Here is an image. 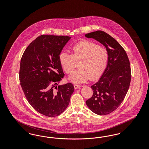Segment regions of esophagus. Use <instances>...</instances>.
Returning <instances> with one entry per match:
<instances>
[{
    "instance_id": "34e87169",
    "label": "esophagus",
    "mask_w": 149,
    "mask_h": 149,
    "mask_svg": "<svg viewBox=\"0 0 149 149\" xmlns=\"http://www.w3.org/2000/svg\"><path fill=\"white\" fill-rule=\"evenodd\" d=\"M74 88H75V89H78V88H79L81 87L80 85H78V84H74Z\"/></svg>"
}]
</instances>
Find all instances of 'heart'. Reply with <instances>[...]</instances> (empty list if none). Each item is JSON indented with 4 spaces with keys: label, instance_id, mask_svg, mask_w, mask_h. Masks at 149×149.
Segmentation results:
<instances>
[{
    "label": "heart",
    "instance_id": "obj_1",
    "mask_svg": "<svg viewBox=\"0 0 149 149\" xmlns=\"http://www.w3.org/2000/svg\"><path fill=\"white\" fill-rule=\"evenodd\" d=\"M72 55L62 51L58 56L59 62L63 70L70 74L77 67L80 68L69 77L74 83H82L91 78L95 80L100 77L106 68L109 60V52L106 48L96 43L83 41L74 45Z\"/></svg>",
    "mask_w": 149,
    "mask_h": 149
}]
</instances>
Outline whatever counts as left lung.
Returning <instances> with one entry per match:
<instances>
[{
  "mask_svg": "<svg viewBox=\"0 0 149 149\" xmlns=\"http://www.w3.org/2000/svg\"><path fill=\"white\" fill-rule=\"evenodd\" d=\"M85 37L103 44L109 52L106 69L99 81L91 86L93 95L86 101L94 113L106 115L120 106L127 93L131 79L130 60L120 44L105 32L97 31Z\"/></svg>",
  "mask_w": 149,
  "mask_h": 149,
  "instance_id": "8db88e82",
  "label": "left lung"
}]
</instances>
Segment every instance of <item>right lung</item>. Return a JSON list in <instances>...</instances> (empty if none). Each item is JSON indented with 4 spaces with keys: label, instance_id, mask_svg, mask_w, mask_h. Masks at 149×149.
<instances>
[{
    "label": "right lung",
    "instance_id": "1",
    "mask_svg": "<svg viewBox=\"0 0 149 149\" xmlns=\"http://www.w3.org/2000/svg\"><path fill=\"white\" fill-rule=\"evenodd\" d=\"M70 37L42 35L25 50L19 73L23 92L36 111L49 117L62 113L74 92L71 83L58 85L64 78L58 56Z\"/></svg>",
    "mask_w": 149,
    "mask_h": 149
}]
</instances>
